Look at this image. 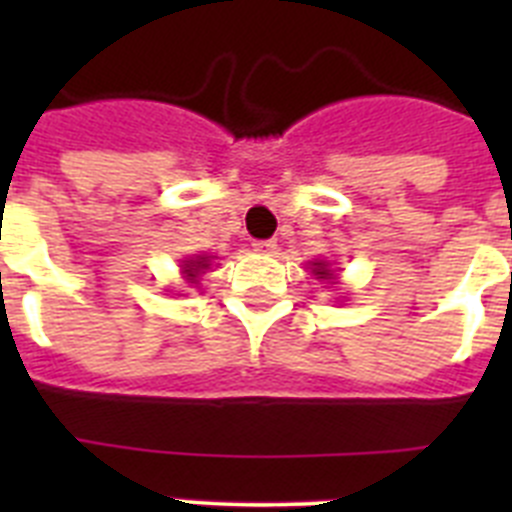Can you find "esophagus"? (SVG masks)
Masks as SVG:
<instances>
[{
  "mask_svg": "<svg viewBox=\"0 0 512 512\" xmlns=\"http://www.w3.org/2000/svg\"><path fill=\"white\" fill-rule=\"evenodd\" d=\"M274 248H277V243H274V241H253V251L274 253Z\"/></svg>",
  "mask_w": 512,
  "mask_h": 512,
  "instance_id": "esophagus-1",
  "label": "esophagus"
}]
</instances>
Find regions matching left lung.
<instances>
[{
    "instance_id": "left-lung-1",
    "label": "left lung",
    "mask_w": 512,
    "mask_h": 512,
    "mask_svg": "<svg viewBox=\"0 0 512 512\" xmlns=\"http://www.w3.org/2000/svg\"><path fill=\"white\" fill-rule=\"evenodd\" d=\"M312 274H315V279H320V282H330L336 284V274H333V269H330L328 261H312Z\"/></svg>"
}]
</instances>
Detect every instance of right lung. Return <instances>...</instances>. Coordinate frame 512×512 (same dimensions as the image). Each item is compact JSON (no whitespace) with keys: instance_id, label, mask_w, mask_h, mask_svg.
Here are the masks:
<instances>
[{"instance_id":"add662e5","label":"right lung","mask_w":512,"mask_h":512,"mask_svg":"<svg viewBox=\"0 0 512 512\" xmlns=\"http://www.w3.org/2000/svg\"><path fill=\"white\" fill-rule=\"evenodd\" d=\"M210 261L212 256L202 253V256H192V259H184L182 269H184V277H187L189 284H200V277L210 269Z\"/></svg>"}]
</instances>
